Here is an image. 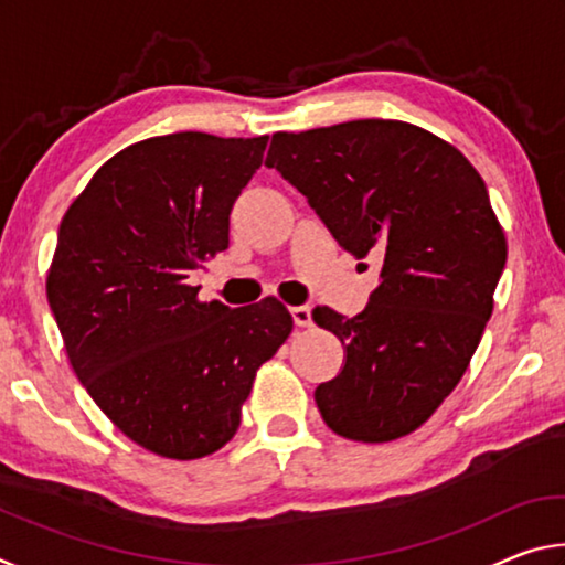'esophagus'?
<instances>
[{
    "label": "esophagus",
    "mask_w": 565,
    "mask_h": 565,
    "mask_svg": "<svg viewBox=\"0 0 565 565\" xmlns=\"http://www.w3.org/2000/svg\"><path fill=\"white\" fill-rule=\"evenodd\" d=\"M291 317H294V323L299 329H309L313 319H311V306L309 303H301V306H294L291 309Z\"/></svg>",
    "instance_id": "obj_1"
}]
</instances>
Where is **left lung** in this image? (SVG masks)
<instances>
[{
    "instance_id": "obj_1",
    "label": "left lung",
    "mask_w": 565,
    "mask_h": 565,
    "mask_svg": "<svg viewBox=\"0 0 565 565\" xmlns=\"http://www.w3.org/2000/svg\"><path fill=\"white\" fill-rule=\"evenodd\" d=\"M266 167L301 191L341 248L381 262L356 317L313 309L347 349L341 374L313 391L323 420L363 444L416 431L468 369L505 266L483 179L444 139L391 119L279 131Z\"/></svg>"
}]
</instances>
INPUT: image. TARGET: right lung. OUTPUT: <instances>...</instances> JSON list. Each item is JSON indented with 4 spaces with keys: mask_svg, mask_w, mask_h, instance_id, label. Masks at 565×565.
Returning <instances> with one entry per match:
<instances>
[{
    "mask_svg": "<svg viewBox=\"0 0 565 565\" xmlns=\"http://www.w3.org/2000/svg\"><path fill=\"white\" fill-rule=\"evenodd\" d=\"M269 137L179 131L111 157L60 224L50 299L89 396L147 451L202 458L232 441L256 369L291 333L276 299L199 301L194 271L228 246V214Z\"/></svg>",
    "mask_w": 565,
    "mask_h": 565,
    "instance_id": "right-lung-1",
    "label": "right lung"
}]
</instances>
